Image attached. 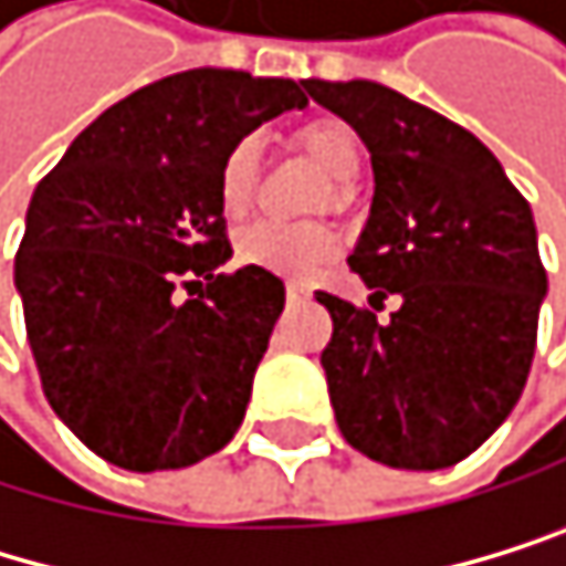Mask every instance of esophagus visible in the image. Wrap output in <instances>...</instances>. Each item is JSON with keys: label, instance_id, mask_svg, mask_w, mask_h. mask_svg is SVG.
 Listing matches in <instances>:
<instances>
[{"label": "esophagus", "instance_id": "1", "mask_svg": "<svg viewBox=\"0 0 566 566\" xmlns=\"http://www.w3.org/2000/svg\"><path fill=\"white\" fill-rule=\"evenodd\" d=\"M285 295H289L292 302H302V298H310V289L302 285V281H289V285H285Z\"/></svg>", "mask_w": 566, "mask_h": 566}]
</instances>
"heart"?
<instances>
[{"label": "heart", "mask_w": 566, "mask_h": 566, "mask_svg": "<svg viewBox=\"0 0 566 566\" xmlns=\"http://www.w3.org/2000/svg\"><path fill=\"white\" fill-rule=\"evenodd\" d=\"M295 145L334 180V190L319 198V208H326L331 201L337 208L344 201V190L361 174L358 132L347 120L316 117L295 132ZM256 163H260V149L256 138L250 135L235 138L219 163V205L229 219H240L256 201ZM235 253L247 264L274 274H313L337 253V232L323 222L292 226V222L260 219L235 232Z\"/></svg>", "instance_id": "heart-1"}]
</instances>
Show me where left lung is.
I'll return each instance as SVG.
<instances>
[{"label": "left lung", "mask_w": 566, "mask_h": 566, "mask_svg": "<svg viewBox=\"0 0 566 566\" xmlns=\"http://www.w3.org/2000/svg\"><path fill=\"white\" fill-rule=\"evenodd\" d=\"M371 153L376 195L347 256L400 310L316 292L334 319L323 371L340 434L397 470H446L476 452L518 403L536 355L546 268L533 208L462 124L403 93L306 78Z\"/></svg>", "instance_id": "left-lung-1"}]
</instances>
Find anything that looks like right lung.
<instances>
[{
    "label": "right lung",
    "instance_id": "1",
    "mask_svg": "<svg viewBox=\"0 0 566 566\" xmlns=\"http://www.w3.org/2000/svg\"><path fill=\"white\" fill-rule=\"evenodd\" d=\"M302 104L295 78L166 75L99 114L33 190L17 250L27 340L51 410L99 459L180 470L243 424L285 285L219 271V163Z\"/></svg>",
    "mask_w": 566,
    "mask_h": 566
}]
</instances>
